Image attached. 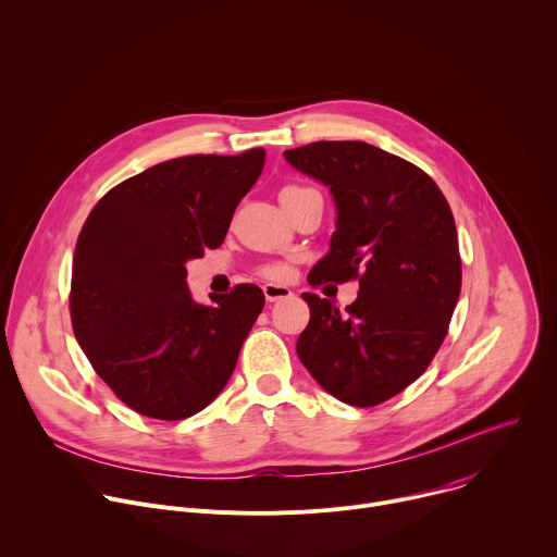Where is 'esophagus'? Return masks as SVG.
Returning a JSON list of instances; mask_svg holds the SVG:
<instances>
[{"label": "esophagus", "mask_w": 557, "mask_h": 557, "mask_svg": "<svg viewBox=\"0 0 557 557\" xmlns=\"http://www.w3.org/2000/svg\"><path fill=\"white\" fill-rule=\"evenodd\" d=\"M262 290H264L267 301H277V299H286V297L293 295V290L288 286H282V284H264Z\"/></svg>", "instance_id": "1"}]
</instances>
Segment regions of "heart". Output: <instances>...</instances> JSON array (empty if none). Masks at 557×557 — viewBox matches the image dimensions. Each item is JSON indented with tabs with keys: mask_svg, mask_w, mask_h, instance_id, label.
I'll list each match as a JSON object with an SVG mask.
<instances>
[{
	"mask_svg": "<svg viewBox=\"0 0 557 557\" xmlns=\"http://www.w3.org/2000/svg\"><path fill=\"white\" fill-rule=\"evenodd\" d=\"M299 189H304V187H284L282 191H280V196H284V194H290V191H299ZM290 267L288 264H271V267H267L264 269V275L267 277H271V280H277V282H282V280H288L290 277Z\"/></svg>",
	"mask_w": 557,
	"mask_h": 557,
	"instance_id": "b5f03b06",
	"label": "heart"
}]
</instances>
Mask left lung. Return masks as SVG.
<instances>
[{
    "instance_id": "1",
    "label": "left lung",
    "mask_w": 557,
    "mask_h": 557,
    "mask_svg": "<svg viewBox=\"0 0 557 557\" xmlns=\"http://www.w3.org/2000/svg\"><path fill=\"white\" fill-rule=\"evenodd\" d=\"M284 158L326 185L337 207L331 251L308 282L359 277L346 312L301 295L310 322L297 357L339 401L379 406L425 372L447 335L460 295L451 209L425 172L363 140H320Z\"/></svg>"
}]
</instances>
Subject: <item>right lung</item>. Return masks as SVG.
<instances>
[{"label": "right lung", "instance_id": "obj_1", "mask_svg": "<svg viewBox=\"0 0 557 557\" xmlns=\"http://www.w3.org/2000/svg\"><path fill=\"white\" fill-rule=\"evenodd\" d=\"M264 156L256 147L158 163L108 191L78 233L74 337L97 374L143 417L181 421L207 408L264 308L256 284L198 304L185 267L222 245Z\"/></svg>", "mask_w": 557, "mask_h": 557}]
</instances>
